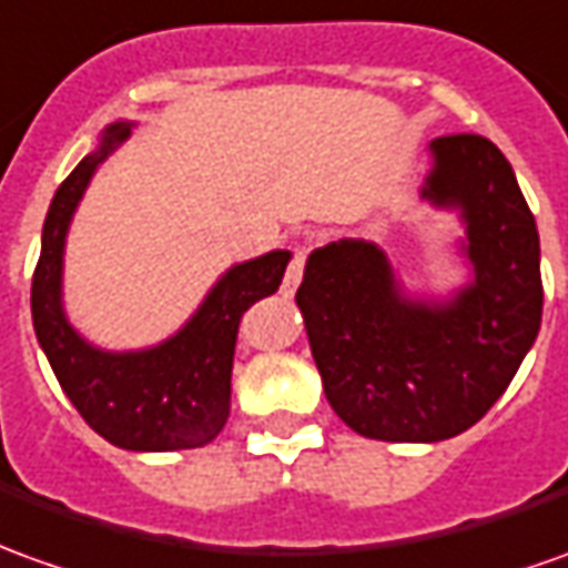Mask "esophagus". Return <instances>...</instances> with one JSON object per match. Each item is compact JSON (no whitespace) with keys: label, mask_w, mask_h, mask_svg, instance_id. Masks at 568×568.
<instances>
[{"label":"esophagus","mask_w":568,"mask_h":568,"mask_svg":"<svg viewBox=\"0 0 568 568\" xmlns=\"http://www.w3.org/2000/svg\"><path fill=\"white\" fill-rule=\"evenodd\" d=\"M306 256H308V250L306 246H296L293 250V260L291 265H287V275H284V296H291L296 287H300V281H303V268H306Z\"/></svg>","instance_id":"34e87169"}]
</instances>
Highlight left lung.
Here are the masks:
<instances>
[{
	"mask_svg": "<svg viewBox=\"0 0 568 568\" xmlns=\"http://www.w3.org/2000/svg\"><path fill=\"white\" fill-rule=\"evenodd\" d=\"M424 197L460 210L473 281L445 303L408 300L377 244L315 250L296 291L324 396L358 436L442 442L470 429L510 386L541 327V246L514 166L495 144H429Z\"/></svg>",
	"mask_w": 568,
	"mask_h": 568,
	"instance_id": "obj_1",
	"label": "left lung"
}]
</instances>
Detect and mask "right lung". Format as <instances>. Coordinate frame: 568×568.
Returning <instances> with one entry per match:
<instances>
[{"mask_svg": "<svg viewBox=\"0 0 568 568\" xmlns=\"http://www.w3.org/2000/svg\"><path fill=\"white\" fill-rule=\"evenodd\" d=\"M126 139L129 123L108 126L101 144L54 191L30 291L33 327L61 389L98 436L129 452L197 448L216 439L229 420L241 318L253 303L281 287L291 253L275 250L229 268L194 318L154 349L104 352L89 346L70 327L61 306L64 237L89 179Z\"/></svg>", "mask_w": 568, "mask_h": 568, "instance_id": "right-lung-1", "label": "right lung"}]
</instances>
